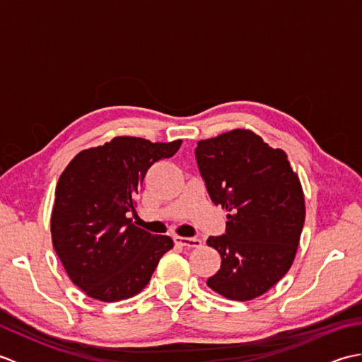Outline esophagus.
Listing matches in <instances>:
<instances>
[{
  "instance_id": "1",
  "label": "esophagus",
  "mask_w": 362,
  "mask_h": 362,
  "mask_svg": "<svg viewBox=\"0 0 362 362\" xmlns=\"http://www.w3.org/2000/svg\"><path fill=\"white\" fill-rule=\"evenodd\" d=\"M174 241H175V244L183 245V247H188V249H196V247H201V245H202V241L197 240V238L175 236Z\"/></svg>"
}]
</instances>
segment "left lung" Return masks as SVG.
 <instances>
[{"label": "left lung", "mask_w": 362, "mask_h": 362, "mask_svg": "<svg viewBox=\"0 0 362 362\" xmlns=\"http://www.w3.org/2000/svg\"><path fill=\"white\" fill-rule=\"evenodd\" d=\"M196 160L213 204L230 213L226 235L206 240L222 258L206 284L238 302L263 296L296 258L305 222L298 175L284 151L247 129L201 140Z\"/></svg>", "instance_id": "1"}]
</instances>
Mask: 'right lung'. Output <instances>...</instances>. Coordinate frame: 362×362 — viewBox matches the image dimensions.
<instances>
[{"label": "right lung", "mask_w": 362, "mask_h": 362, "mask_svg": "<svg viewBox=\"0 0 362 362\" xmlns=\"http://www.w3.org/2000/svg\"><path fill=\"white\" fill-rule=\"evenodd\" d=\"M182 140L152 143L115 136L81 151L56 187L51 236L70 280L91 298L118 302L149 283L173 240L132 224L135 194L148 169L179 151Z\"/></svg>", "instance_id": "1"}]
</instances>
